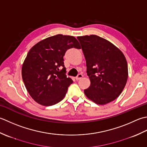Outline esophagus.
Segmentation results:
<instances>
[{
  "label": "esophagus",
  "mask_w": 147,
  "mask_h": 147,
  "mask_svg": "<svg viewBox=\"0 0 147 147\" xmlns=\"http://www.w3.org/2000/svg\"><path fill=\"white\" fill-rule=\"evenodd\" d=\"M83 77V75L82 74H79L78 75V76L76 77V80H80V79H82V78Z\"/></svg>",
  "instance_id": "obj_1"
}]
</instances>
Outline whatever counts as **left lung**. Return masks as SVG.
<instances>
[{"label": "left lung", "mask_w": 147, "mask_h": 147, "mask_svg": "<svg viewBox=\"0 0 147 147\" xmlns=\"http://www.w3.org/2000/svg\"><path fill=\"white\" fill-rule=\"evenodd\" d=\"M79 40L91 85L84 90L88 98L106 105L119 96L126 84L128 68L125 57L115 45L96 35L80 36Z\"/></svg>", "instance_id": "left-lung-1"}]
</instances>
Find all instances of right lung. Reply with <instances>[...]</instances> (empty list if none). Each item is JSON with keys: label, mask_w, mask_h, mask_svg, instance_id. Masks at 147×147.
Listing matches in <instances>:
<instances>
[{"label": "right lung", "mask_w": 147, "mask_h": 147, "mask_svg": "<svg viewBox=\"0 0 147 147\" xmlns=\"http://www.w3.org/2000/svg\"><path fill=\"white\" fill-rule=\"evenodd\" d=\"M71 47L80 49L76 38L58 34L40 40L30 49L22 65V79L37 103L51 106L65 96L73 80L65 74L63 56Z\"/></svg>", "instance_id": "1"}]
</instances>
